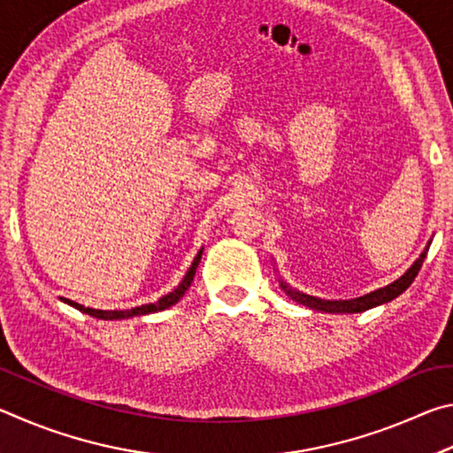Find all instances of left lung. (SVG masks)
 Instances as JSON below:
<instances>
[{
  "mask_svg": "<svg viewBox=\"0 0 453 453\" xmlns=\"http://www.w3.org/2000/svg\"><path fill=\"white\" fill-rule=\"evenodd\" d=\"M427 251V248H426ZM426 251L419 256V259L416 264H413L408 272H405L400 280H395L394 283H389V286L381 288V289H375L372 294L362 296V297H356V300H348V302H326V300H319V297H311V296H305L300 294V291H294L289 289L286 283H281V288L288 291V294L294 297L296 302H300L303 305H308L311 310H318V311H327V313H356V311H365L370 308H375V305L380 303H386L389 300H394L402 294V291L408 289L411 286V281L416 280L418 272L421 270V264H424V257H426Z\"/></svg>",
  "mask_w": 453,
  "mask_h": 453,
  "instance_id": "left-lung-1",
  "label": "left lung"
}]
</instances>
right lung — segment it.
Returning a JSON list of instances; mask_svg holds the SVG:
<instances>
[{"instance_id":"add662e5","label":"right lung","mask_w":453,"mask_h":453,"mask_svg":"<svg viewBox=\"0 0 453 453\" xmlns=\"http://www.w3.org/2000/svg\"><path fill=\"white\" fill-rule=\"evenodd\" d=\"M202 251H203V250H199V254L196 256L194 264H191V267H189L188 273H186V278L181 280L180 286L175 288L173 291H170V294H167V296H164L162 300L156 302V303L140 305V308L126 310V311H105V310H91V308H86V305H80V303H75V302H72V300H65V297H64V302H65L67 305H73L75 310H80V311H83V313H88V316H94V318H99V319H121V318L145 316V313L162 311V310H165V308H170V305L178 303V302H180V297H181L183 294H186V289L189 288V283L194 281V275H196V270H197V264H199V259H202Z\"/></svg>"}]
</instances>
